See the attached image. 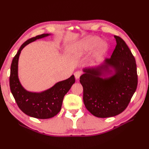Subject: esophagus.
<instances>
[{
    "label": "esophagus",
    "instance_id": "esophagus-1",
    "mask_svg": "<svg viewBox=\"0 0 149 149\" xmlns=\"http://www.w3.org/2000/svg\"><path fill=\"white\" fill-rule=\"evenodd\" d=\"M74 75L75 76V78L76 79H78L79 78V77L81 76V72L79 71H76L75 73H74Z\"/></svg>",
    "mask_w": 149,
    "mask_h": 149
}]
</instances>
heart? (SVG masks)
<instances>
[{
    "instance_id": "heart-1",
    "label": "heart",
    "mask_w": 149,
    "mask_h": 149,
    "mask_svg": "<svg viewBox=\"0 0 149 149\" xmlns=\"http://www.w3.org/2000/svg\"><path fill=\"white\" fill-rule=\"evenodd\" d=\"M101 42V39L97 36H93V37H89L85 39L83 43L80 45L78 48V52H81L83 51H87L94 47H96L97 45L100 44ZM107 49V45L106 43H101L100 48H99V52L103 53L106 52Z\"/></svg>"
}]
</instances>
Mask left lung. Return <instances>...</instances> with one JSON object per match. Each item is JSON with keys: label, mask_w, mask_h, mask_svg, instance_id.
Instances as JSON below:
<instances>
[{"label": "left lung", "mask_w": 149, "mask_h": 149, "mask_svg": "<svg viewBox=\"0 0 149 149\" xmlns=\"http://www.w3.org/2000/svg\"><path fill=\"white\" fill-rule=\"evenodd\" d=\"M116 46L105 64L96 69L84 70L79 81L83 88V102L94 116L106 118L123 112L137 89L138 78L136 60L127 44L114 35ZM112 66L115 74L100 78L102 70Z\"/></svg>", "instance_id": "1"}]
</instances>
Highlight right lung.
Wrapping results in <instances>:
<instances>
[{
	"instance_id": "right-lung-1",
	"label": "right lung",
	"mask_w": 149,
	"mask_h": 149,
	"mask_svg": "<svg viewBox=\"0 0 149 149\" xmlns=\"http://www.w3.org/2000/svg\"><path fill=\"white\" fill-rule=\"evenodd\" d=\"M48 35V33L37 35L22 45L12 60L9 78L10 91L18 107L25 114L42 119L53 118L60 111L65 95L75 82L74 76L72 75L68 79L58 82L50 89L40 93L26 91L22 86L18 78V61L21 50L29 43Z\"/></svg>"
}]
</instances>
